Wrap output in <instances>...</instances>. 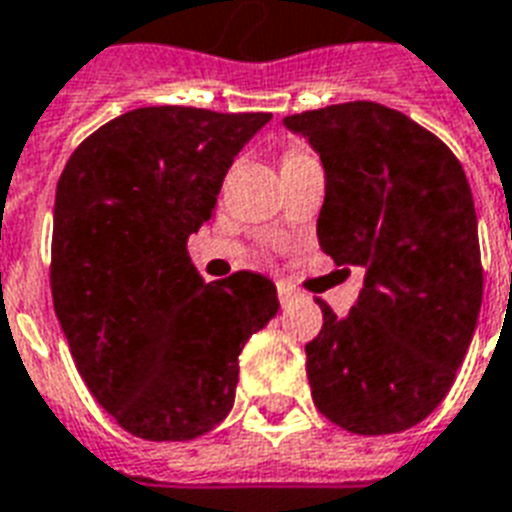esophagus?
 Here are the masks:
<instances>
[{"label": "esophagus", "mask_w": 512, "mask_h": 512, "mask_svg": "<svg viewBox=\"0 0 512 512\" xmlns=\"http://www.w3.org/2000/svg\"><path fill=\"white\" fill-rule=\"evenodd\" d=\"M276 295H279V303H282V306H287V303H292V300L298 298V292L292 290L290 284H284V282L276 284Z\"/></svg>", "instance_id": "esophagus-1"}]
</instances>
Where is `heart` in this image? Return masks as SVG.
<instances>
[{"label":"heart","instance_id":"obj_1","mask_svg":"<svg viewBox=\"0 0 512 512\" xmlns=\"http://www.w3.org/2000/svg\"><path fill=\"white\" fill-rule=\"evenodd\" d=\"M300 155H306V152H300V150H284V152H282V166H284V163L295 161V158H300Z\"/></svg>","mask_w":512,"mask_h":512}]
</instances>
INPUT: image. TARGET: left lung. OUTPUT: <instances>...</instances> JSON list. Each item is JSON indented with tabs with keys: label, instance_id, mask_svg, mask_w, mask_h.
I'll return each mask as SVG.
<instances>
[{
	"label": "left lung",
	"instance_id": "obj_1",
	"mask_svg": "<svg viewBox=\"0 0 512 512\" xmlns=\"http://www.w3.org/2000/svg\"><path fill=\"white\" fill-rule=\"evenodd\" d=\"M325 166L317 236L362 265L349 317L325 300L306 343L311 397L354 435H392L435 411L473 341L483 300L478 217L446 142L397 109L349 101L284 117Z\"/></svg>",
	"mask_w": 512,
	"mask_h": 512
}]
</instances>
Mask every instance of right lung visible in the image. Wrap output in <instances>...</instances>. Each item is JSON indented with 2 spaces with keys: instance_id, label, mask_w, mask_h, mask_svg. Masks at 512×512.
I'll list each match as a JSON object with an SVG mask.
<instances>
[{
  "instance_id": "obj_1",
  "label": "right lung",
  "mask_w": 512,
  "mask_h": 512,
  "mask_svg": "<svg viewBox=\"0 0 512 512\" xmlns=\"http://www.w3.org/2000/svg\"><path fill=\"white\" fill-rule=\"evenodd\" d=\"M268 112L142 107L77 144L56 187L50 292L77 373L142 440H193L233 408L239 354L279 308L249 271L206 284L187 236L212 220Z\"/></svg>"
}]
</instances>
